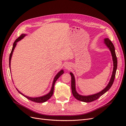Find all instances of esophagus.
<instances>
[{"mask_svg":"<svg viewBox=\"0 0 126 126\" xmlns=\"http://www.w3.org/2000/svg\"><path fill=\"white\" fill-rule=\"evenodd\" d=\"M69 67H70L69 65L68 64H67L66 65H65V68H66V69H69V68H70Z\"/></svg>","mask_w":126,"mask_h":126,"instance_id":"obj_1","label":"esophagus"}]
</instances>
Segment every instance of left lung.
Instances as JSON below:
<instances>
[{
  "label": "left lung",
  "instance_id": "obj_1",
  "mask_svg": "<svg viewBox=\"0 0 126 126\" xmlns=\"http://www.w3.org/2000/svg\"><path fill=\"white\" fill-rule=\"evenodd\" d=\"M105 43L107 45L110 51H111L112 57V60L113 62V69L112 72V75L111 76V78L110 79V80L108 83V85L107 86V87L105 88L101 91L100 92L96 94H94L93 95H90V96H81V95L79 94L77 92H76V88H75V77L73 74L72 72H70V74L71 76V90H72V93L74 97L77 99V100L81 101L83 102H92L94 100H97L98 98H99L102 95L104 94L105 93H106L107 91L112 86L114 80L115 78V75H116V70L117 68V59L115 52V47L112 44V42L111 41L109 38H106L105 39Z\"/></svg>",
  "mask_w": 126,
  "mask_h": 126
}]
</instances>
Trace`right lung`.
<instances>
[{"label":"right lung","mask_w":126,"mask_h":126,"mask_svg":"<svg viewBox=\"0 0 126 126\" xmlns=\"http://www.w3.org/2000/svg\"><path fill=\"white\" fill-rule=\"evenodd\" d=\"M26 36V35H25V34H22V35H21L17 39H16V40L15 41V42L14 43V44H13V48H12V50H11V51L10 52V56H9V67H10V60H11V56H12V55H13V52L14 51V49L15 48V47H16V44H17V43L18 41H19V40H20L21 39L23 38ZM63 74V70H62L61 71H60L58 74H57L56 75V76H55V77L54 78V81H53V83H52V87H51V89L50 90V92H49V94H47L46 95H45V96H42V97H36V98H32V97H28V96H25V95L23 94L22 93H21L20 91H19L18 90V92L20 94H21L22 95H23V96L24 97H25L26 98H27L28 99L31 100L32 101H33V102H38V103H41V102H44L45 101H47L49 99H50L51 98V97L52 96L53 94V93H54V85H55V83L56 81V80L57 79H58V78L60 77V76L62 75V74Z\"/></svg>","instance_id":"add662e5"}]
</instances>
